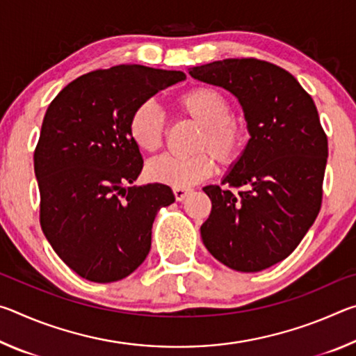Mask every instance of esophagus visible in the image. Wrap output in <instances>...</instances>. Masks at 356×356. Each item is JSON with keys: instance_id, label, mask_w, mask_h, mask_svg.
I'll return each instance as SVG.
<instances>
[{"instance_id": "esophagus-1", "label": "esophagus", "mask_w": 356, "mask_h": 356, "mask_svg": "<svg viewBox=\"0 0 356 356\" xmlns=\"http://www.w3.org/2000/svg\"><path fill=\"white\" fill-rule=\"evenodd\" d=\"M172 191H174V196H176L177 201H184L185 197L191 193L190 188H174Z\"/></svg>"}]
</instances>
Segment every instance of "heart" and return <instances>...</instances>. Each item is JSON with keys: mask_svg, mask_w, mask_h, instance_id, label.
Here are the masks:
<instances>
[{"mask_svg": "<svg viewBox=\"0 0 356 356\" xmlns=\"http://www.w3.org/2000/svg\"><path fill=\"white\" fill-rule=\"evenodd\" d=\"M176 105L185 118L201 125L196 136V154H166L149 161L147 177L152 182L174 188H185L207 179L215 168V159L231 166L242 156L248 141V129L240 118L232 116L231 102L218 89L197 86L180 94ZM168 120L154 100L138 105L129 120L131 140L144 152H155L163 146Z\"/></svg>", "mask_w": 356, "mask_h": 356, "instance_id": "obj_1", "label": "heart"}]
</instances>
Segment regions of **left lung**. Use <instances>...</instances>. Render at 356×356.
I'll return each instance as SVG.
<instances>
[{"instance_id":"1","label":"left lung","mask_w":356,"mask_h":356,"mask_svg":"<svg viewBox=\"0 0 356 356\" xmlns=\"http://www.w3.org/2000/svg\"><path fill=\"white\" fill-rule=\"evenodd\" d=\"M190 75L236 95L251 136L222 186L202 188L212 201L202 242L226 267L261 272L297 248L321 210L328 141L317 108L293 75L261 59H222Z\"/></svg>"}]
</instances>
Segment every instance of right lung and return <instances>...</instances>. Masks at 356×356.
<instances>
[{
    "label": "right lung",
    "instance_id": "obj_1",
    "mask_svg": "<svg viewBox=\"0 0 356 356\" xmlns=\"http://www.w3.org/2000/svg\"><path fill=\"white\" fill-rule=\"evenodd\" d=\"M185 78L114 65L78 76L48 106L34 150L40 226L81 278L124 280L149 254L155 215L176 197L163 184L127 186L143 170L129 120L138 105Z\"/></svg>",
    "mask_w": 356,
    "mask_h": 356
}]
</instances>
